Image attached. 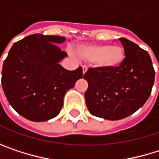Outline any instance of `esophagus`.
I'll use <instances>...</instances> for the list:
<instances>
[{
	"label": "esophagus",
	"mask_w": 159,
	"mask_h": 159,
	"mask_svg": "<svg viewBox=\"0 0 159 159\" xmlns=\"http://www.w3.org/2000/svg\"><path fill=\"white\" fill-rule=\"evenodd\" d=\"M87 71V67L86 66H83V75H84Z\"/></svg>",
	"instance_id": "obj_1"
}]
</instances>
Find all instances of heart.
Returning <instances> with one entry per match:
<instances>
[{
    "label": "heart",
    "mask_w": 159,
    "mask_h": 159,
    "mask_svg": "<svg viewBox=\"0 0 159 159\" xmlns=\"http://www.w3.org/2000/svg\"><path fill=\"white\" fill-rule=\"evenodd\" d=\"M78 55L85 61H93L95 67L103 71L119 68L125 61V49L118 45L88 44L78 47Z\"/></svg>",
    "instance_id": "1"
}]
</instances>
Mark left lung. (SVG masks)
Masks as SVG:
<instances>
[{
  "label": "left lung",
  "instance_id": "obj_1",
  "mask_svg": "<svg viewBox=\"0 0 159 159\" xmlns=\"http://www.w3.org/2000/svg\"><path fill=\"white\" fill-rule=\"evenodd\" d=\"M126 57L112 71L89 68L84 78L88 83L84 93L89 112L105 120L124 119L148 99L155 81V70L147 51L131 40L120 38Z\"/></svg>",
  "mask_w": 159,
  "mask_h": 159
}]
</instances>
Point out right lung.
I'll use <instances>...</instances> for the list:
<instances>
[{
    "instance_id": "1",
    "label": "right lung",
    "mask_w": 159,
    "mask_h": 159,
    "mask_svg": "<svg viewBox=\"0 0 159 159\" xmlns=\"http://www.w3.org/2000/svg\"><path fill=\"white\" fill-rule=\"evenodd\" d=\"M65 37L34 34L16 42L3 61L2 85L9 104L25 119L46 121L56 117L63 98L83 77V69H64L67 57L58 45Z\"/></svg>"
}]
</instances>
